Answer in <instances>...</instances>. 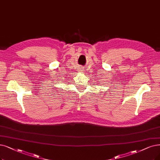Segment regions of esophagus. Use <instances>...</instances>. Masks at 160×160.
Returning a JSON list of instances; mask_svg holds the SVG:
<instances>
[{"label":"esophagus","instance_id":"1","mask_svg":"<svg viewBox=\"0 0 160 160\" xmlns=\"http://www.w3.org/2000/svg\"><path fill=\"white\" fill-rule=\"evenodd\" d=\"M79 71L82 72V71H83V70H82V69H79Z\"/></svg>","mask_w":160,"mask_h":160}]
</instances>
